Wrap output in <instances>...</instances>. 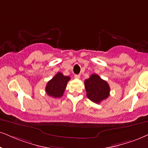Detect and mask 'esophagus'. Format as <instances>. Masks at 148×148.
Segmentation results:
<instances>
[{"label":"esophagus","instance_id":"obj_1","mask_svg":"<svg viewBox=\"0 0 148 148\" xmlns=\"http://www.w3.org/2000/svg\"><path fill=\"white\" fill-rule=\"evenodd\" d=\"M74 78H75L76 79H79L80 75H79V74H75V75H74Z\"/></svg>","mask_w":148,"mask_h":148}]
</instances>
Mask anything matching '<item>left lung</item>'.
<instances>
[{
	"label": "left lung",
	"mask_w": 148,
	"mask_h": 148,
	"mask_svg": "<svg viewBox=\"0 0 148 148\" xmlns=\"http://www.w3.org/2000/svg\"><path fill=\"white\" fill-rule=\"evenodd\" d=\"M85 87L87 98L96 104H99L109 96V85L98 74H91L90 77L86 79Z\"/></svg>",
	"instance_id": "8db88e82"
}]
</instances>
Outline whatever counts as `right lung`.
<instances>
[{"label":"right lung","mask_w":148,"mask_h":148,"mask_svg":"<svg viewBox=\"0 0 148 148\" xmlns=\"http://www.w3.org/2000/svg\"><path fill=\"white\" fill-rule=\"evenodd\" d=\"M70 80V76H64L62 73L58 72L48 82L46 87V92L48 96L55 98H61L63 95L68 82Z\"/></svg>","instance_id":"1"}]
</instances>
